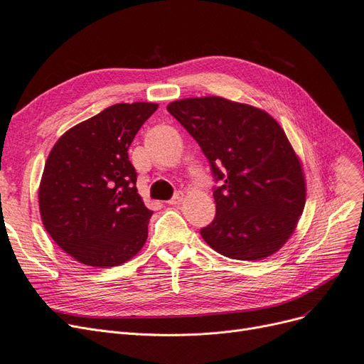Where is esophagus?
I'll return each mask as SVG.
<instances>
[{
    "label": "esophagus",
    "mask_w": 364,
    "mask_h": 364,
    "mask_svg": "<svg viewBox=\"0 0 364 364\" xmlns=\"http://www.w3.org/2000/svg\"><path fill=\"white\" fill-rule=\"evenodd\" d=\"M183 197H185L183 193H182V191H178L176 194H174V196L168 200L167 203H168V205H179V203L182 202V200H183Z\"/></svg>",
    "instance_id": "obj_1"
}]
</instances>
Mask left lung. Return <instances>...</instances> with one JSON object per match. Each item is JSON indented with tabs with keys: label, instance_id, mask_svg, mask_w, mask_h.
Masks as SVG:
<instances>
[{
	"label": "left lung",
	"instance_id": "1",
	"mask_svg": "<svg viewBox=\"0 0 364 364\" xmlns=\"http://www.w3.org/2000/svg\"><path fill=\"white\" fill-rule=\"evenodd\" d=\"M170 114L190 132L210 164L215 218L200 230L217 253L265 259L294 233L306 205L301 162L268 112L218 96L171 102Z\"/></svg>",
	"mask_w": 364,
	"mask_h": 364
}]
</instances>
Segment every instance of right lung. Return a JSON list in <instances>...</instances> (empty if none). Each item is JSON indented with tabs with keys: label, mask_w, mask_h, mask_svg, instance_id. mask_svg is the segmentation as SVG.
<instances>
[{
	"label": "right lung",
	"mask_w": 364,
	"mask_h": 364,
	"mask_svg": "<svg viewBox=\"0 0 364 364\" xmlns=\"http://www.w3.org/2000/svg\"><path fill=\"white\" fill-rule=\"evenodd\" d=\"M156 104H116L78 123L54 144L39 186L43 225L84 265L117 267L147 240L152 210L136 193L128 149Z\"/></svg>",
	"instance_id": "add662e5"
}]
</instances>
